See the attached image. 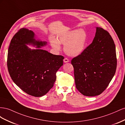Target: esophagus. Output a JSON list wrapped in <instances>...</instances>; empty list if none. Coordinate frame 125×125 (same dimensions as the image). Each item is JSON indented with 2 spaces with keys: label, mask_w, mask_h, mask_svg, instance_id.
I'll use <instances>...</instances> for the list:
<instances>
[{
  "label": "esophagus",
  "mask_w": 125,
  "mask_h": 125,
  "mask_svg": "<svg viewBox=\"0 0 125 125\" xmlns=\"http://www.w3.org/2000/svg\"><path fill=\"white\" fill-rule=\"evenodd\" d=\"M63 62L64 63H67V62H69L70 61L69 60V59H67V58H65L63 60Z\"/></svg>",
  "instance_id": "obj_1"
}]
</instances>
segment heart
<instances>
[{
	"instance_id": "1",
	"label": "heart",
	"mask_w": 125,
	"mask_h": 125,
	"mask_svg": "<svg viewBox=\"0 0 125 125\" xmlns=\"http://www.w3.org/2000/svg\"><path fill=\"white\" fill-rule=\"evenodd\" d=\"M87 40L86 32L83 29H75L59 35L58 39L51 37L50 39L52 48L59 52L61 44H64V50L71 56L80 55L83 52Z\"/></svg>"
}]
</instances>
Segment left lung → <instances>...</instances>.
<instances>
[{"label":"left lung","instance_id":"left-lung-1","mask_svg":"<svg viewBox=\"0 0 125 125\" xmlns=\"http://www.w3.org/2000/svg\"><path fill=\"white\" fill-rule=\"evenodd\" d=\"M92 43L71 61L74 69L76 87L86 96L101 94L116 72V48L107 31L96 27Z\"/></svg>","mask_w":125,"mask_h":125}]
</instances>
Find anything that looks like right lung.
Segmentation results:
<instances>
[{
    "mask_svg": "<svg viewBox=\"0 0 125 125\" xmlns=\"http://www.w3.org/2000/svg\"><path fill=\"white\" fill-rule=\"evenodd\" d=\"M47 42L37 39L33 31L21 29L13 37L8 49L7 66L13 82L27 94L45 95L53 86L56 73L64 57L41 49ZM28 45L35 47L31 49Z\"/></svg>",
    "mask_w": 125,
    "mask_h": 125,
    "instance_id": "1",
    "label": "right lung"
}]
</instances>
